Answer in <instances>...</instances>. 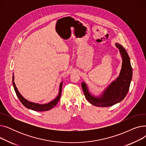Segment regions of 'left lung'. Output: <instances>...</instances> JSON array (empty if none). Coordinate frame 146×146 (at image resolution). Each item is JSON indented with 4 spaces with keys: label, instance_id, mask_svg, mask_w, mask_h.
I'll return each instance as SVG.
<instances>
[{
    "label": "left lung",
    "instance_id": "8db88e82",
    "mask_svg": "<svg viewBox=\"0 0 146 146\" xmlns=\"http://www.w3.org/2000/svg\"><path fill=\"white\" fill-rule=\"evenodd\" d=\"M115 44L116 47L119 48L122 57L121 70L117 80L113 81L104 92L103 95L99 98L91 95L88 90L86 84L83 82L82 84V88L86 99L91 104L96 106L108 107L116 104L123 100L129 90L133 76L129 57L127 52L122 45L118 43Z\"/></svg>",
    "mask_w": 146,
    "mask_h": 146
}]
</instances>
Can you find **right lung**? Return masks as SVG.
<instances>
[{
    "label": "right lung",
    "instance_id": "obj_1",
    "mask_svg": "<svg viewBox=\"0 0 146 146\" xmlns=\"http://www.w3.org/2000/svg\"><path fill=\"white\" fill-rule=\"evenodd\" d=\"M13 80H14V77H13V76L12 82H13V88H14L15 92H16V94H17L18 98H19V99L20 100V101L21 102V103L23 105H24L25 107H27V108L31 109V110L35 111H48V110H50L51 108H52L54 106H56L57 105V104L58 103V102L59 101V100H60V98L61 94V89H62L63 82H61L60 83L59 94H58V96L55 99H54L52 101H51L50 103H48L47 104L40 105V104H38L31 102L27 101V99H25L24 97H23L20 94V93L19 92V91L18 90L16 86H15V84Z\"/></svg>",
    "mask_w": 146,
    "mask_h": 146
}]
</instances>
